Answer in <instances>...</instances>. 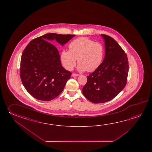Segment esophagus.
<instances>
[{
	"label": "esophagus",
	"mask_w": 152,
	"mask_h": 152,
	"mask_svg": "<svg viewBox=\"0 0 152 152\" xmlns=\"http://www.w3.org/2000/svg\"><path fill=\"white\" fill-rule=\"evenodd\" d=\"M72 77H77V76H79V75L77 74V73H72Z\"/></svg>",
	"instance_id": "esophagus-1"
}]
</instances>
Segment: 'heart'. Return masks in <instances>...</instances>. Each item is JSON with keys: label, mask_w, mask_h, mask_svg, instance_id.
I'll list each match as a JSON object with an SVG mask.
<instances>
[{"label": "heart", "mask_w": 152, "mask_h": 152, "mask_svg": "<svg viewBox=\"0 0 152 152\" xmlns=\"http://www.w3.org/2000/svg\"><path fill=\"white\" fill-rule=\"evenodd\" d=\"M104 57V47L99 42L86 37H80L69 45V50L61 53V61L66 69L71 71L79 63L80 71L94 72L99 68Z\"/></svg>", "instance_id": "b5f03b06"}]
</instances>
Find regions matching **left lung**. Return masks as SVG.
Listing matches in <instances>:
<instances>
[{
    "mask_svg": "<svg viewBox=\"0 0 152 152\" xmlns=\"http://www.w3.org/2000/svg\"><path fill=\"white\" fill-rule=\"evenodd\" d=\"M105 55L99 68L87 77L82 92L94 103L112 100L126 86L129 71L127 55L118 43L109 36L102 34Z\"/></svg>",
    "mask_w": 152,
    "mask_h": 152,
    "instance_id": "left-lung-1",
    "label": "left lung"
}]
</instances>
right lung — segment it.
Listing matches in <instances>:
<instances>
[{"label": "right lung", "mask_w": 152, "mask_h": 152, "mask_svg": "<svg viewBox=\"0 0 152 152\" xmlns=\"http://www.w3.org/2000/svg\"><path fill=\"white\" fill-rule=\"evenodd\" d=\"M75 36L48 33L26 45L20 60V77L32 97L49 101L61 93L72 73L62 66L58 49L47 41L55 39L63 45Z\"/></svg>", "instance_id": "add662e5"}]
</instances>
